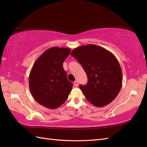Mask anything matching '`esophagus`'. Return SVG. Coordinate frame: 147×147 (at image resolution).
<instances>
[{
    "instance_id": "1",
    "label": "esophagus",
    "mask_w": 147,
    "mask_h": 147,
    "mask_svg": "<svg viewBox=\"0 0 147 147\" xmlns=\"http://www.w3.org/2000/svg\"><path fill=\"white\" fill-rule=\"evenodd\" d=\"M74 85L75 87H78V81H75L74 82Z\"/></svg>"
}]
</instances>
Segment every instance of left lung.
I'll return each mask as SVG.
<instances>
[{"label":"left lung","instance_id":"1","mask_svg":"<svg viewBox=\"0 0 147 147\" xmlns=\"http://www.w3.org/2000/svg\"><path fill=\"white\" fill-rule=\"evenodd\" d=\"M71 55L81 63L87 75V85H80L86 99L98 107L115 99L123 81L121 66L115 56L94 44L76 47Z\"/></svg>","mask_w":147,"mask_h":147}]
</instances>
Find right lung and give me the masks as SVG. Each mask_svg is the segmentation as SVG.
Listing matches in <instances>:
<instances>
[{
	"label": "right lung",
	"mask_w": 147,
	"mask_h": 147,
	"mask_svg": "<svg viewBox=\"0 0 147 147\" xmlns=\"http://www.w3.org/2000/svg\"><path fill=\"white\" fill-rule=\"evenodd\" d=\"M68 47H53L34 62L29 73V86L37 102L47 109L59 107L67 99L73 88L63 62L70 54Z\"/></svg>",
	"instance_id": "right-lung-1"
}]
</instances>
